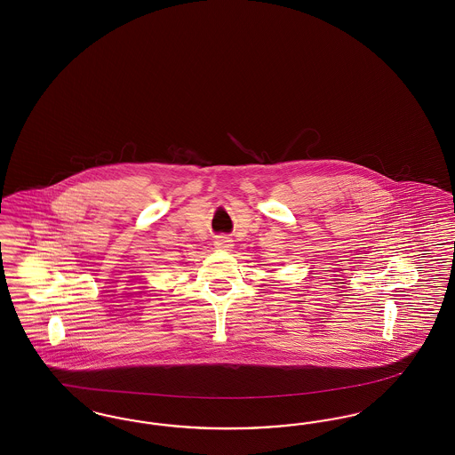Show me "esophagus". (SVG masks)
Listing matches in <instances>:
<instances>
[{"instance_id":"esophagus-1","label":"esophagus","mask_w":455,"mask_h":455,"mask_svg":"<svg viewBox=\"0 0 455 455\" xmlns=\"http://www.w3.org/2000/svg\"><path fill=\"white\" fill-rule=\"evenodd\" d=\"M215 247H217L219 251H232L234 240H230L228 236H219V238L215 240Z\"/></svg>"}]
</instances>
